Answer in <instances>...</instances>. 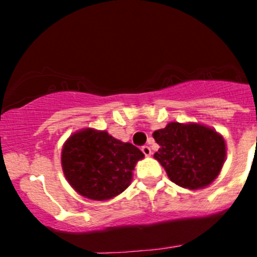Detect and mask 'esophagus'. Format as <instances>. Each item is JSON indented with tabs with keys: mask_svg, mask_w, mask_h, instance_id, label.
<instances>
[{
	"mask_svg": "<svg viewBox=\"0 0 257 257\" xmlns=\"http://www.w3.org/2000/svg\"><path fill=\"white\" fill-rule=\"evenodd\" d=\"M142 152L144 153L145 157H150V155H152V149H150L148 145H144V147H142Z\"/></svg>",
	"mask_w": 257,
	"mask_h": 257,
	"instance_id": "esophagus-1",
	"label": "esophagus"
}]
</instances>
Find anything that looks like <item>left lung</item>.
Listing matches in <instances>:
<instances>
[{
	"mask_svg": "<svg viewBox=\"0 0 257 257\" xmlns=\"http://www.w3.org/2000/svg\"><path fill=\"white\" fill-rule=\"evenodd\" d=\"M159 150L154 158L179 186L196 190L211 184L221 172L226 145L216 131L198 123L178 121L153 133Z\"/></svg>",
	"mask_w": 257,
	"mask_h": 257,
	"instance_id": "8db88e82",
	"label": "left lung"
}]
</instances>
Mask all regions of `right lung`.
<instances>
[{
	"instance_id": "1",
	"label": "right lung",
	"mask_w": 257,
	"mask_h": 257,
	"mask_svg": "<svg viewBox=\"0 0 257 257\" xmlns=\"http://www.w3.org/2000/svg\"><path fill=\"white\" fill-rule=\"evenodd\" d=\"M144 154L105 131L85 128L72 134L62 149V168L72 188L92 200H108L131 185Z\"/></svg>"
}]
</instances>
